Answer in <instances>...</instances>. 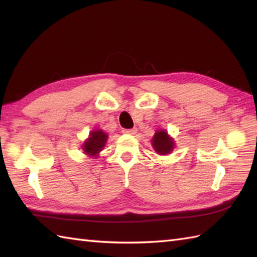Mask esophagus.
Wrapping results in <instances>:
<instances>
[{
  "label": "esophagus",
  "instance_id": "1",
  "mask_svg": "<svg viewBox=\"0 0 257 257\" xmlns=\"http://www.w3.org/2000/svg\"><path fill=\"white\" fill-rule=\"evenodd\" d=\"M123 134H127V135H135L137 133V128H133V129H123L122 130Z\"/></svg>",
  "mask_w": 257,
  "mask_h": 257
}]
</instances>
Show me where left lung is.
Returning a JSON list of instances; mask_svg holds the SVG:
<instances>
[{"label": "left lung", "instance_id": "left-lung-1", "mask_svg": "<svg viewBox=\"0 0 257 257\" xmlns=\"http://www.w3.org/2000/svg\"><path fill=\"white\" fill-rule=\"evenodd\" d=\"M152 147L158 155H169L174 148V141L166 130H157L152 138Z\"/></svg>", "mask_w": 257, "mask_h": 257}]
</instances>
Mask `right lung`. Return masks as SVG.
I'll return each instance as SVG.
<instances>
[{
	"label": "right lung",
	"instance_id": "add662e5",
	"mask_svg": "<svg viewBox=\"0 0 257 257\" xmlns=\"http://www.w3.org/2000/svg\"><path fill=\"white\" fill-rule=\"evenodd\" d=\"M108 136L102 130H94L89 135V138L87 139L83 145L84 154L90 157L98 156V154L102 150L107 143Z\"/></svg>",
	"mask_w": 257,
	"mask_h": 257
}]
</instances>
